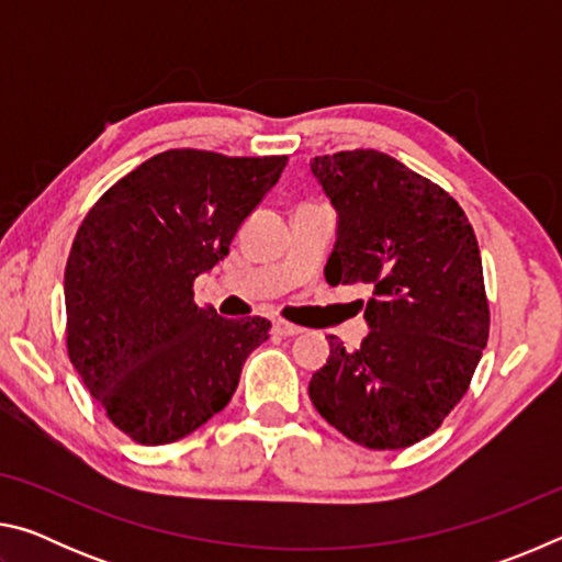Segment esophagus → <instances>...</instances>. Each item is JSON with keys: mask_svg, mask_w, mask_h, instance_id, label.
Instances as JSON below:
<instances>
[{"mask_svg": "<svg viewBox=\"0 0 562 562\" xmlns=\"http://www.w3.org/2000/svg\"><path fill=\"white\" fill-rule=\"evenodd\" d=\"M272 329H274V335H280V337H297V335H302L300 327H294V325H290V322H282V319L272 322Z\"/></svg>", "mask_w": 562, "mask_h": 562, "instance_id": "34e87169", "label": "esophagus"}]
</instances>
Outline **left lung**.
I'll return each mask as SVG.
<instances>
[{
  "mask_svg": "<svg viewBox=\"0 0 562 562\" xmlns=\"http://www.w3.org/2000/svg\"><path fill=\"white\" fill-rule=\"evenodd\" d=\"M312 176L337 211L329 284H372L369 335L329 339L312 374L317 412L359 446L406 449L461 402L488 341L473 227L443 188L379 150L317 156Z\"/></svg>",
  "mask_w": 562,
  "mask_h": 562,
  "instance_id": "1",
  "label": "left lung"
}]
</instances>
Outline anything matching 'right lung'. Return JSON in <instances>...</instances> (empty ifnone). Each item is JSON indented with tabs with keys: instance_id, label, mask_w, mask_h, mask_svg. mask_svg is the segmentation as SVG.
Here are the masks:
<instances>
[{
	"instance_id": "obj_1",
	"label": "right lung",
	"mask_w": 562,
	"mask_h": 562,
	"mask_svg": "<svg viewBox=\"0 0 562 562\" xmlns=\"http://www.w3.org/2000/svg\"><path fill=\"white\" fill-rule=\"evenodd\" d=\"M288 156L176 148L148 158L83 217L64 272L66 347L113 424L146 446L193 434L231 402L265 317L225 319L193 302Z\"/></svg>"
}]
</instances>
